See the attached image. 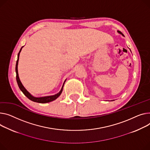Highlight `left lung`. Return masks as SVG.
Listing matches in <instances>:
<instances>
[{
    "label": "left lung",
    "mask_w": 150,
    "mask_h": 150,
    "mask_svg": "<svg viewBox=\"0 0 150 150\" xmlns=\"http://www.w3.org/2000/svg\"><path fill=\"white\" fill-rule=\"evenodd\" d=\"M117 33H119V34H121L122 36H124V34L121 32V31H117ZM129 50H130V49H129ZM130 51H131V50H130Z\"/></svg>",
    "instance_id": "obj_1"
}]
</instances>
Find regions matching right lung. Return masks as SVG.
<instances>
[{"label": "right lung", "instance_id": "obj_1", "mask_svg": "<svg viewBox=\"0 0 150 150\" xmlns=\"http://www.w3.org/2000/svg\"><path fill=\"white\" fill-rule=\"evenodd\" d=\"M23 46H22L21 49V50H20V51L18 54V55H17V60L16 62V80H17V84H18V86L20 88V89L21 90V91L23 93V94L28 98L30 100H31L34 102H35V103H49V102H51L52 101H54L55 100V99L58 98L59 96H60V95L62 94V91H63V86H64V84L66 81V79H65L64 82L63 83V86L60 90V91H59L58 93L55 94V95H51V96H42V97H35V96H34L33 95H32L31 93H30L25 88V87L23 86L22 82L21 81V80H20V78H19V76H18V59H19V55H20V53H21L22 49L23 48Z\"/></svg>", "mask_w": 150, "mask_h": 150}]
</instances>
